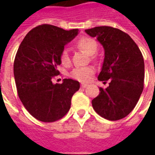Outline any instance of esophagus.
<instances>
[{
	"label": "esophagus",
	"mask_w": 155,
	"mask_h": 155,
	"mask_svg": "<svg viewBox=\"0 0 155 155\" xmlns=\"http://www.w3.org/2000/svg\"><path fill=\"white\" fill-rule=\"evenodd\" d=\"M88 85H89V84H84V83H82V84H81V87L82 88H86L88 86Z\"/></svg>",
	"instance_id": "34e87169"
}]
</instances>
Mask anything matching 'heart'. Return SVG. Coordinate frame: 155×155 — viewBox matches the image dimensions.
I'll return each instance as SVG.
<instances>
[{
    "label": "heart",
    "mask_w": 155,
    "mask_h": 155,
    "mask_svg": "<svg viewBox=\"0 0 155 155\" xmlns=\"http://www.w3.org/2000/svg\"><path fill=\"white\" fill-rule=\"evenodd\" d=\"M76 45L79 49L84 51L88 55H94L98 50V43L96 41L91 37L84 36L79 39L76 42ZM61 64L68 65L71 63L70 54L66 49H63L60 54ZM94 74V69L92 67H79L74 68L70 73L71 77L80 81H87L91 75Z\"/></svg>",
    "instance_id": "b5f03b06"
}]
</instances>
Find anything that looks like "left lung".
<instances>
[{"mask_svg":"<svg viewBox=\"0 0 155 155\" xmlns=\"http://www.w3.org/2000/svg\"><path fill=\"white\" fill-rule=\"evenodd\" d=\"M84 31L96 37L104 50V59L98 80L105 89L92 101L98 114L109 120H119L130 114L143 89L144 62L141 51L130 35L110 26H97Z\"/></svg>","mask_w":155,"mask_h":155,"instance_id":"left-lung-1","label":"left lung"}]
</instances>
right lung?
Returning <instances> with one entry per match:
<instances>
[{"instance_id":"obj_1","label":"right lung","mask_w":155,"mask_h":155,"mask_svg":"<svg viewBox=\"0 0 155 155\" xmlns=\"http://www.w3.org/2000/svg\"><path fill=\"white\" fill-rule=\"evenodd\" d=\"M79 30L65 31L54 25H41L32 29L19 46L14 61V76L18 96L32 116L42 122H54L70 110L71 98L80 83L64 79L53 84L60 72V54Z\"/></svg>"}]
</instances>
